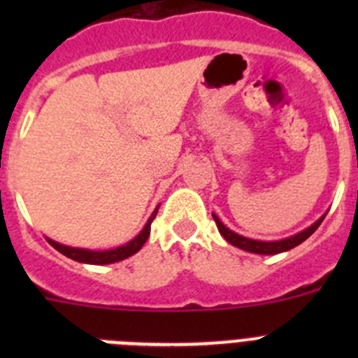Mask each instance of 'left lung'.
Instances as JSON below:
<instances>
[{
	"label": "left lung",
	"instance_id": "8db88e82",
	"mask_svg": "<svg viewBox=\"0 0 358 358\" xmlns=\"http://www.w3.org/2000/svg\"><path fill=\"white\" fill-rule=\"evenodd\" d=\"M324 217H327V215H322V217L317 218V220H315L312 226H308L306 229L299 231V233H296V235L287 236V238H281V240H271V242H264V240H252V238H248V236L238 235V233H235V231H231L229 227L224 226L222 220H220V218L213 213V218H215V222H217V227H218V231H220V235H222L224 238L231 243V245H235V248L243 249V251H248V252H255V255H278V252L290 251V249H294L296 245H299V243L305 242V240L308 238V236L312 235V233H314L319 226H321V222L324 220Z\"/></svg>",
	"mask_w": 358,
	"mask_h": 358
}]
</instances>
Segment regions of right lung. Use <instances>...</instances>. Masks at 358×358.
Segmentation results:
<instances>
[{"label": "right lung", "instance_id": "obj_1", "mask_svg": "<svg viewBox=\"0 0 358 358\" xmlns=\"http://www.w3.org/2000/svg\"><path fill=\"white\" fill-rule=\"evenodd\" d=\"M157 210H159V206L152 211V215L148 217V220H147V224H145L143 229H141L140 233H138V235L131 240V242L123 243V245H120V248L107 249V251H91V249L69 248V245L59 243L52 238H46V240H48L50 245H53L57 251L62 252V255L68 256V258H71V260L80 262V264H91V265L116 264V262H122V260H125V258H129V256L136 255V252L143 248V243L147 242L148 235H150V224H152V220L156 218Z\"/></svg>", "mask_w": 358, "mask_h": 358}]
</instances>
